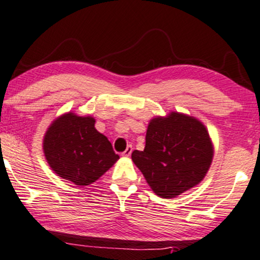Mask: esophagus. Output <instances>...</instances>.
<instances>
[{"mask_svg":"<svg viewBox=\"0 0 260 260\" xmlns=\"http://www.w3.org/2000/svg\"><path fill=\"white\" fill-rule=\"evenodd\" d=\"M132 146H127V149L122 152V156H123V157H129L131 154H132Z\"/></svg>","mask_w":260,"mask_h":260,"instance_id":"1","label":"esophagus"}]
</instances>
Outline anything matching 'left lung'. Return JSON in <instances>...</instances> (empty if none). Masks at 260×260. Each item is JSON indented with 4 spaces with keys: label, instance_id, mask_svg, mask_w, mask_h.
Listing matches in <instances>:
<instances>
[{
    "label": "left lung",
    "instance_id": "8db88e82",
    "mask_svg": "<svg viewBox=\"0 0 260 260\" xmlns=\"http://www.w3.org/2000/svg\"><path fill=\"white\" fill-rule=\"evenodd\" d=\"M213 143L196 117L171 111L148 124L145 148L132 160L146 183L162 199H174L201 183L213 160Z\"/></svg>",
    "mask_w": 260,
    "mask_h": 260
}]
</instances>
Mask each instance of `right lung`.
Returning a JSON list of instances; mask_svg holds the SVG:
<instances>
[{"mask_svg": "<svg viewBox=\"0 0 260 260\" xmlns=\"http://www.w3.org/2000/svg\"><path fill=\"white\" fill-rule=\"evenodd\" d=\"M94 124V117L69 111L55 118L43 137V152L49 167L77 186L94 183L120 158Z\"/></svg>", "mask_w": 260, "mask_h": 260, "instance_id": "obj_1", "label": "right lung"}]
</instances>
